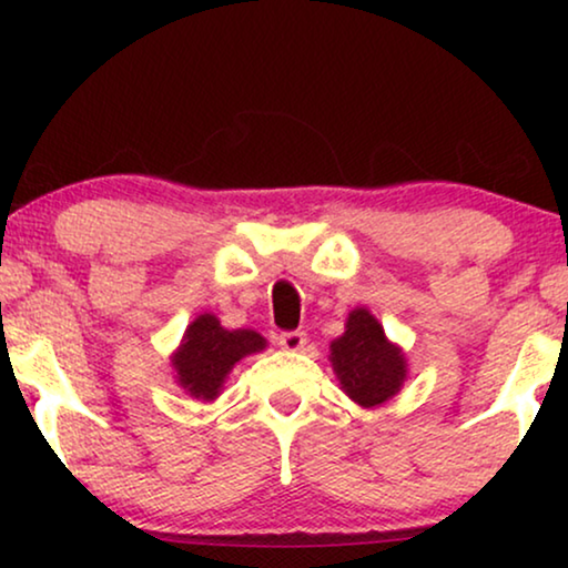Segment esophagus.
<instances>
[{
	"label": "esophagus",
	"instance_id": "1",
	"mask_svg": "<svg viewBox=\"0 0 568 568\" xmlns=\"http://www.w3.org/2000/svg\"><path fill=\"white\" fill-rule=\"evenodd\" d=\"M307 344V333L302 331H284L282 336H278V346L286 348V352H302Z\"/></svg>",
	"mask_w": 568,
	"mask_h": 568
}]
</instances>
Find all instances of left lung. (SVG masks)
Returning a JSON list of instances; mask_svg holds the SVG:
<instances>
[{
    "label": "left lung",
    "instance_id": "obj_1",
    "mask_svg": "<svg viewBox=\"0 0 568 568\" xmlns=\"http://www.w3.org/2000/svg\"><path fill=\"white\" fill-rule=\"evenodd\" d=\"M331 362L341 387L364 408L379 406L400 390L406 362L398 346L385 338L383 325L367 310H354L346 333L331 344Z\"/></svg>",
    "mask_w": 568,
    "mask_h": 568
}]
</instances>
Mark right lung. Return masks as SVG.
<instances>
[{
	"label": "right lung",
	"mask_w": 568,
	"mask_h": 568,
	"mask_svg": "<svg viewBox=\"0 0 568 568\" xmlns=\"http://www.w3.org/2000/svg\"><path fill=\"white\" fill-rule=\"evenodd\" d=\"M266 346L255 331H224L214 315H199L185 331L183 344L173 356L178 383L193 398L214 400L227 372L243 356Z\"/></svg>",
	"instance_id": "right-lung-1"
}]
</instances>
